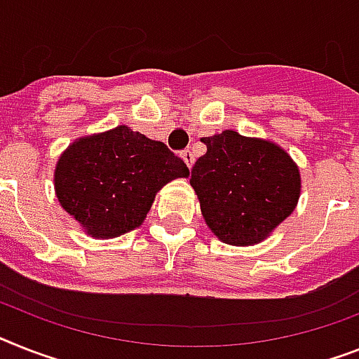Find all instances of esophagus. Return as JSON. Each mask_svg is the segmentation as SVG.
I'll list each match as a JSON object with an SVG mask.
<instances>
[{"label":"esophagus","instance_id":"esophagus-1","mask_svg":"<svg viewBox=\"0 0 359 359\" xmlns=\"http://www.w3.org/2000/svg\"><path fill=\"white\" fill-rule=\"evenodd\" d=\"M182 158H183V161L187 163V167H189V168H191L192 165H194V154H192L191 150H183Z\"/></svg>","mask_w":359,"mask_h":359}]
</instances>
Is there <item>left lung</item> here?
<instances>
[{
	"label": "left lung",
	"mask_w": 359,
	"mask_h": 359,
	"mask_svg": "<svg viewBox=\"0 0 359 359\" xmlns=\"http://www.w3.org/2000/svg\"><path fill=\"white\" fill-rule=\"evenodd\" d=\"M201 141L207 152L192 167L191 185L209 229L231 245L268 238L297 205V165L279 144L235 130Z\"/></svg>",
	"instance_id": "1"
}]
</instances>
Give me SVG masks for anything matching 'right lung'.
<instances>
[{
  "mask_svg": "<svg viewBox=\"0 0 359 359\" xmlns=\"http://www.w3.org/2000/svg\"><path fill=\"white\" fill-rule=\"evenodd\" d=\"M189 176L161 141L128 126L76 139L55 168L60 205L95 238H115L143 224L168 182Z\"/></svg>",
  "mask_w": 359,
  "mask_h": 359,
  "instance_id": "add662e5",
  "label": "right lung"
}]
</instances>
